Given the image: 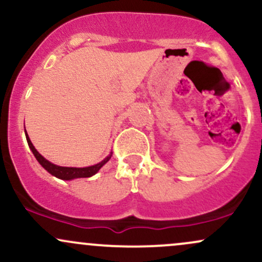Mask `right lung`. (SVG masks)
<instances>
[{"mask_svg": "<svg viewBox=\"0 0 262 262\" xmlns=\"http://www.w3.org/2000/svg\"><path fill=\"white\" fill-rule=\"evenodd\" d=\"M26 138H27V141H28L29 148H31L32 152L34 154L35 159H37L39 164H40L41 166H43L44 169L48 171V172H50L52 175L58 177V179H61V180H74V179H80V177H91L95 175V173L97 172V171L100 170L108 160H110L111 156H112V154H111L110 156H107L103 161H101L100 164H96V165H93V166H89V167L58 166V165H54V164H52V162H49L47 159H44L43 156L39 154L37 150H35L34 146H33L32 141H31V139H29L27 132H26Z\"/></svg>", "mask_w": 262, "mask_h": 262, "instance_id": "right-lung-1", "label": "right lung"}]
</instances>
